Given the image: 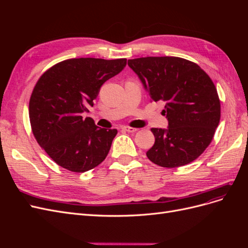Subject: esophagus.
Listing matches in <instances>:
<instances>
[{
	"label": "esophagus",
	"instance_id": "esophagus-1",
	"mask_svg": "<svg viewBox=\"0 0 248 248\" xmlns=\"http://www.w3.org/2000/svg\"><path fill=\"white\" fill-rule=\"evenodd\" d=\"M122 129L127 131V132H136V131H138L137 128H133V127H130V126H123Z\"/></svg>",
	"mask_w": 248,
	"mask_h": 248
}]
</instances>
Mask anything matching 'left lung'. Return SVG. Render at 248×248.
<instances>
[{
	"instance_id": "left-lung-1",
	"label": "left lung",
	"mask_w": 248,
	"mask_h": 248,
	"mask_svg": "<svg viewBox=\"0 0 248 248\" xmlns=\"http://www.w3.org/2000/svg\"><path fill=\"white\" fill-rule=\"evenodd\" d=\"M151 99L166 102L167 129L155 137L147 157L163 168L188 164L211 142L220 120V101L211 78L199 65L178 57L128 60Z\"/></svg>"
}]
</instances>
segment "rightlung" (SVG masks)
<instances>
[{
  "mask_svg": "<svg viewBox=\"0 0 248 248\" xmlns=\"http://www.w3.org/2000/svg\"><path fill=\"white\" fill-rule=\"evenodd\" d=\"M126 59L65 60L44 72L29 103L37 142L60 167L84 172L108 156L117 129L100 128L82 114L94 106L101 86L126 66Z\"/></svg>",
  "mask_w": 248,
  "mask_h": 248,
  "instance_id": "1",
  "label": "right lung"
}]
</instances>
